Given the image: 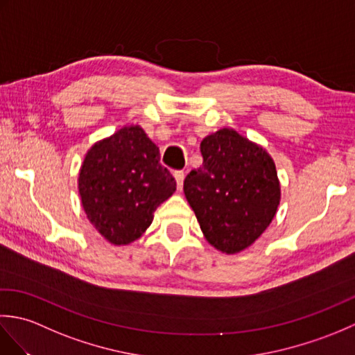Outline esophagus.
<instances>
[{"label":"esophagus","instance_id":"obj_1","mask_svg":"<svg viewBox=\"0 0 355 355\" xmlns=\"http://www.w3.org/2000/svg\"><path fill=\"white\" fill-rule=\"evenodd\" d=\"M173 177H175L177 187L180 191H182L183 189V182H184V172L183 171H175V172H173Z\"/></svg>","mask_w":355,"mask_h":355}]
</instances>
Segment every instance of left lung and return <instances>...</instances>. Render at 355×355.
Returning <instances> with one entry per match:
<instances>
[{
  "label": "left lung",
  "instance_id": "8db88e82",
  "mask_svg": "<svg viewBox=\"0 0 355 355\" xmlns=\"http://www.w3.org/2000/svg\"><path fill=\"white\" fill-rule=\"evenodd\" d=\"M202 166L184 180V195L210 245L225 254L250 247L273 220L279 201L276 164L266 149L232 128L202 139Z\"/></svg>",
  "mask_w": 355,
  "mask_h": 355
}]
</instances>
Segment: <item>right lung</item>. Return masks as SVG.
Wrapping results in <instances>:
<instances>
[{
	"mask_svg": "<svg viewBox=\"0 0 355 355\" xmlns=\"http://www.w3.org/2000/svg\"><path fill=\"white\" fill-rule=\"evenodd\" d=\"M78 189L96 230L108 243L126 245L146 232L177 184L160 164L158 146L141 126L130 125L88 149Z\"/></svg>",
	"mask_w": 355,
	"mask_h": 355,
	"instance_id": "1",
	"label": "right lung"
}]
</instances>
